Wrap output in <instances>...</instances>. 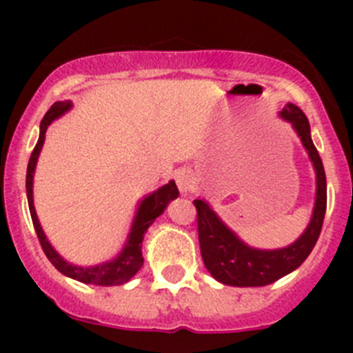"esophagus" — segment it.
I'll return each mask as SVG.
<instances>
[{
	"label": "esophagus",
	"mask_w": 353,
	"mask_h": 353,
	"mask_svg": "<svg viewBox=\"0 0 353 353\" xmlns=\"http://www.w3.org/2000/svg\"><path fill=\"white\" fill-rule=\"evenodd\" d=\"M174 182H176V185H179V189L182 194H187V192L191 191L196 183L194 173H192L191 168L183 166V168H179V170L174 171Z\"/></svg>",
	"instance_id": "1"
}]
</instances>
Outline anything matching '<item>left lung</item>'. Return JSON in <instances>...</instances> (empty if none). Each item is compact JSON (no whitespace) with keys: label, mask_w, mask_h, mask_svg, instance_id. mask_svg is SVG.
Returning a JSON list of instances; mask_svg holds the SVG:
<instances>
[{"label":"left lung","mask_w":353,"mask_h":353,"mask_svg":"<svg viewBox=\"0 0 353 353\" xmlns=\"http://www.w3.org/2000/svg\"><path fill=\"white\" fill-rule=\"evenodd\" d=\"M281 118L292 123L299 134L316 173V198L311 221L293 244L283 249H254L244 244L235 233L217 217L205 199H194L198 212V236L201 258L214 279L230 286H265L281 279L301 267L310 256L322 232L327 208V180L322 159L311 139L310 121L295 104L283 108Z\"/></svg>","instance_id":"obj_1"}]
</instances>
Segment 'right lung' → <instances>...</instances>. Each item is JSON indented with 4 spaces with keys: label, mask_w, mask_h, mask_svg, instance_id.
Masks as SVG:
<instances>
[{
    "label": "right lung",
    "mask_w": 353,
    "mask_h": 353,
    "mask_svg": "<svg viewBox=\"0 0 353 353\" xmlns=\"http://www.w3.org/2000/svg\"><path fill=\"white\" fill-rule=\"evenodd\" d=\"M70 108V101L54 102V104L51 105V109L46 113V117L42 118V121H40L39 141H37L35 148L31 152L26 171V194L28 205H30L31 221H33L37 236H39V242L40 245H42L43 252H46V256L49 258V261H51L61 274H65L67 277H72V279H76V281L86 283V285H123V283L130 281L132 276H136V272L143 267L141 244L143 239H145L146 230H148V228L152 226V223L164 212V208L168 207V203H170L171 199H174L179 196V189H176V183L171 180L166 185H162L161 189H157V191H154L152 194H148L146 198L141 199L138 212L134 215L132 228H130V233L129 236H127L125 245H123V249H121L120 254H118L117 258L104 261V263L92 265V267H77V265H72L68 263L67 260H63V258L54 251V248L49 244V240L46 239V233H43L42 226H40L39 223V217H37L35 205H33V174H35L37 161H39L40 150H42L43 139H46V130L51 125L52 120L60 118L61 114L67 113Z\"/></svg>",
    "instance_id": "add662e5"
}]
</instances>
